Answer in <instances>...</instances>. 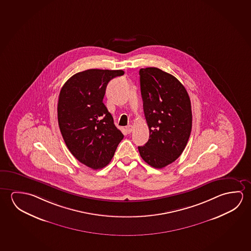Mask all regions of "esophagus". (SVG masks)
Segmentation results:
<instances>
[{
  "mask_svg": "<svg viewBox=\"0 0 251 251\" xmlns=\"http://www.w3.org/2000/svg\"><path fill=\"white\" fill-rule=\"evenodd\" d=\"M133 130V126L130 125V126H126V131H127L128 133H131V131Z\"/></svg>",
  "mask_w": 251,
  "mask_h": 251,
  "instance_id": "1",
  "label": "esophagus"
}]
</instances>
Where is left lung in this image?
<instances>
[{
  "mask_svg": "<svg viewBox=\"0 0 251 251\" xmlns=\"http://www.w3.org/2000/svg\"><path fill=\"white\" fill-rule=\"evenodd\" d=\"M144 112L149 139L139 147L141 158L151 167L163 168L182 153L191 133V102L175 76L155 67L139 70Z\"/></svg>",
  "mask_w": 251,
  "mask_h": 251,
  "instance_id": "8db88e82",
  "label": "left lung"
}]
</instances>
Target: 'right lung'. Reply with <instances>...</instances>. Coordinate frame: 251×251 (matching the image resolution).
<instances>
[{"label":"right lung","mask_w":251,"mask_h":251,"mask_svg":"<svg viewBox=\"0 0 251 251\" xmlns=\"http://www.w3.org/2000/svg\"><path fill=\"white\" fill-rule=\"evenodd\" d=\"M122 70L91 69L70 77L60 91L57 119L68 149L92 169L105 167L123 139L103 104L108 83Z\"/></svg>","instance_id":"1"}]
</instances>
